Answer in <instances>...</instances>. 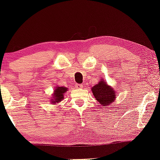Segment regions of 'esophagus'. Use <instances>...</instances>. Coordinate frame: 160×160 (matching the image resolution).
<instances>
[{
  "label": "esophagus",
  "instance_id": "obj_1",
  "mask_svg": "<svg viewBox=\"0 0 160 160\" xmlns=\"http://www.w3.org/2000/svg\"><path fill=\"white\" fill-rule=\"evenodd\" d=\"M76 87L77 88H82L83 87V85L82 84H80V83H76Z\"/></svg>",
  "mask_w": 160,
  "mask_h": 160
}]
</instances>
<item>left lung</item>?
<instances>
[{"instance_id": "1", "label": "left lung", "mask_w": 160, "mask_h": 160, "mask_svg": "<svg viewBox=\"0 0 160 160\" xmlns=\"http://www.w3.org/2000/svg\"><path fill=\"white\" fill-rule=\"evenodd\" d=\"M91 89L94 97L103 106H108L112 103L116 97L115 95L116 91L113 88L102 80L98 84L93 86Z\"/></svg>"}]
</instances>
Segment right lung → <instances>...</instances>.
Masks as SVG:
<instances>
[{
  "mask_svg": "<svg viewBox=\"0 0 160 160\" xmlns=\"http://www.w3.org/2000/svg\"><path fill=\"white\" fill-rule=\"evenodd\" d=\"M67 91V88H65L64 86H62V87H57L54 90V92L53 94V98L52 99V103H59L61 101L63 98H64V93Z\"/></svg>",
  "mask_w": 160,
  "mask_h": 160,
  "instance_id": "right-lung-1",
  "label": "right lung"
}]
</instances>
